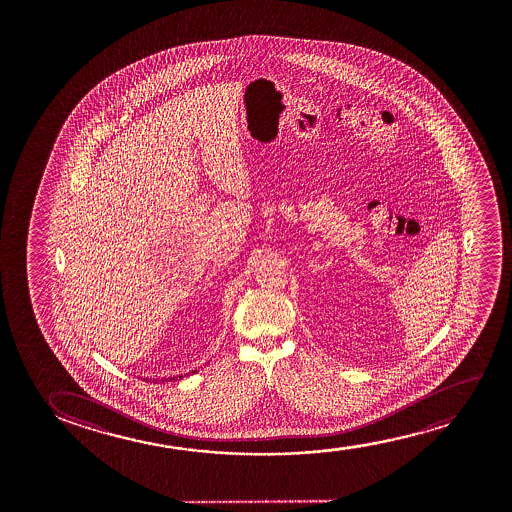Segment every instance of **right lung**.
Segmentation results:
<instances>
[{"mask_svg": "<svg viewBox=\"0 0 512 512\" xmlns=\"http://www.w3.org/2000/svg\"><path fill=\"white\" fill-rule=\"evenodd\" d=\"M183 376H173V378H171V376H169V378H145L147 379V381H150V383H152V381H154V383H159V381H161V383H164V381H175V379H182Z\"/></svg>", "mask_w": 512, "mask_h": 512, "instance_id": "obj_1", "label": "right lung"}]
</instances>
